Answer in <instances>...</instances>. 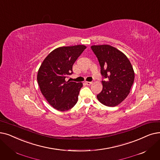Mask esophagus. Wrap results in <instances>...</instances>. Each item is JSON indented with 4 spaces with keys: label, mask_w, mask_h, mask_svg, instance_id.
<instances>
[{
    "label": "esophagus",
    "mask_w": 160,
    "mask_h": 160,
    "mask_svg": "<svg viewBox=\"0 0 160 160\" xmlns=\"http://www.w3.org/2000/svg\"><path fill=\"white\" fill-rule=\"evenodd\" d=\"M85 83H86V84L88 86H90L92 84V82H85Z\"/></svg>",
    "instance_id": "1"
}]
</instances>
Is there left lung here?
<instances>
[{"mask_svg": "<svg viewBox=\"0 0 160 160\" xmlns=\"http://www.w3.org/2000/svg\"><path fill=\"white\" fill-rule=\"evenodd\" d=\"M91 48L98 59L102 76V89L97 95V99L106 106L115 107L130 92L135 78L133 67L126 55L112 46L99 45Z\"/></svg>", "mask_w": 160, "mask_h": 160, "instance_id": "left-lung-1", "label": "left lung"}]
</instances>
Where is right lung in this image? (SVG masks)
I'll list each match as a JSON object with an SVG mask.
<instances>
[{"instance_id": "obj_1", "label": "right lung", "mask_w": 160, "mask_h": 160, "mask_svg": "<svg viewBox=\"0 0 160 160\" xmlns=\"http://www.w3.org/2000/svg\"><path fill=\"white\" fill-rule=\"evenodd\" d=\"M86 47L84 45L60 47L52 51L42 63L37 74L40 91L55 109L66 111L78 101L82 83L66 81L73 73L72 65Z\"/></svg>"}]
</instances>
